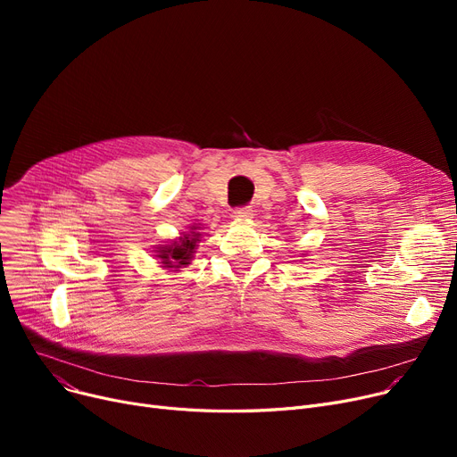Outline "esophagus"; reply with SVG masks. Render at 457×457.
I'll return each instance as SVG.
<instances>
[{
  "label": "esophagus",
  "instance_id": "1",
  "mask_svg": "<svg viewBox=\"0 0 457 457\" xmlns=\"http://www.w3.org/2000/svg\"><path fill=\"white\" fill-rule=\"evenodd\" d=\"M233 216H235L237 220H250L252 216H253V211H252V207H248V205L237 207V209L233 211Z\"/></svg>",
  "mask_w": 457,
  "mask_h": 457
}]
</instances>
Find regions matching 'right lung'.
<instances>
[{"instance_id":"add662e5","label":"right lung","mask_w":457,"mask_h":457,"mask_svg":"<svg viewBox=\"0 0 457 457\" xmlns=\"http://www.w3.org/2000/svg\"><path fill=\"white\" fill-rule=\"evenodd\" d=\"M192 229H196V228H192ZM198 237H200V233L190 231V235L179 238V245L174 243L172 246L162 248L159 252L161 255H157V257L162 259V265L164 267H170V269H178V267L188 265L192 253H195V246L198 243Z\"/></svg>"}]
</instances>
